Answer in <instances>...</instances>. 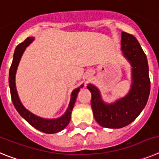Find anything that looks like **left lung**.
Segmentation results:
<instances>
[{"label":"left lung","mask_w":159,"mask_h":159,"mask_svg":"<svg viewBox=\"0 0 159 159\" xmlns=\"http://www.w3.org/2000/svg\"><path fill=\"white\" fill-rule=\"evenodd\" d=\"M121 52L131 66V83L129 93L114 102L106 103L100 91L89 84L91 106L98 123L106 128L119 129L130 124L145 108L149 98L150 81L147 58L138 40L131 34L121 33Z\"/></svg>","instance_id":"8db88e82"}]
</instances>
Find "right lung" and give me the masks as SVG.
<instances>
[{"label": "right lung", "mask_w": 159, "mask_h": 159, "mask_svg": "<svg viewBox=\"0 0 159 159\" xmlns=\"http://www.w3.org/2000/svg\"><path fill=\"white\" fill-rule=\"evenodd\" d=\"M34 38H32V37L27 38L25 40V41L21 42L16 46V49L14 51L13 62H12L11 67L9 69V76L11 98H12L14 107L17 110V112L20 114L22 118L28 121L33 127L41 131V132H43V133H57V132H60L62 129H64L70 121L72 110H73L74 104H75L76 98H77V96L78 94V92H79L81 88L83 87V85H81L80 87H78L77 89L73 90L68 108L65 112V114L62 116H61L60 118H54V119L44 118L33 114V113L30 112V110H27L22 105L21 102L19 98L18 93H17V91H16V83H15V77H16V70H17V67H18L19 62H20V60L23 53H24L26 47L29 46L34 41Z\"/></svg>", "instance_id": "1"}]
</instances>
